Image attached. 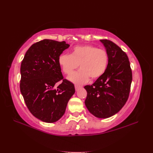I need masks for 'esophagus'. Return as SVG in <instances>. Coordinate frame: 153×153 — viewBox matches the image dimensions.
I'll list each match as a JSON object with an SVG mask.
<instances>
[{"mask_svg": "<svg viewBox=\"0 0 153 153\" xmlns=\"http://www.w3.org/2000/svg\"><path fill=\"white\" fill-rule=\"evenodd\" d=\"M82 87H80L79 85H75V89H76V91H77L79 88H81Z\"/></svg>", "mask_w": 153, "mask_h": 153, "instance_id": "obj_1", "label": "esophagus"}]
</instances>
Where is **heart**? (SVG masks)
<instances>
[{"label":"heart","mask_w":153,"mask_h":153,"mask_svg":"<svg viewBox=\"0 0 153 153\" xmlns=\"http://www.w3.org/2000/svg\"><path fill=\"white\" fill-rule=\"evenodd\" d=\"M58 64L66 74H70L80 65V70L70 75L68 79L76 84L88 82L89 77L98 79L105 72L108 64V54L105 50L93 45H79L74 47L71 54L62 53Z\"/></svg>","instance_id":"heart-1"}]
</instances>
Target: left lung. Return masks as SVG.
Segmentation results:
<instances>
[{"instance_id": "8db88e82", "label": "left lung", "mask_w": 153, "mask_h": 153, "mask_svg": "<svg viewBox=\"0 0 153 153\" xmlns=\"http://www.w3.org/2000/svg\"><path fill=\"white\" fill-rule=\"evenodd\" d=\"M100 41L108 54V66L92 85L84 87L87 93L85 105L97 118H108L118 113L128 100L132 73L128 56L118 45L106 39Z\"/></svg>"}]
</instances>
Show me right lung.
<instances>
[{
    "label": "right lung",
    "instance_id": "obj_1",
    "mask_svg": "<svg viewBox=\"0 0 153 153\" xmlns=\"http://www.w3.org/2000/svg\"><path fill=\"white\" fill-rule=\"evenodd\" d=\"M70 47L65 41L44 39L32 45L25 53L21 68L20 91L30 112L46 123L62 118L75 93L74 85L63 79L58 57Z\"/></svg>",
    "mask_w": 153,
    "mask_h": 153
}]
</instances>
